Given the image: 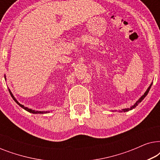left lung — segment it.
Segmentation results:
<instances>
[{
	"instance_id": "obj_1",
	"label": "left lung",
	"mask_w": 160,
	"mask_h": 160,
	"mask_svg": "<svg viewBox=\"0 0 160 160\" xmlns=\"http://www.w3.org/2000/svg\"><path fill=\"white\" fill-rule=\"evenodd\" d=\"M152 84H151L150 86L148 87V88L147 89V90L146 91V92L143 94V95H142V96H141V98H140V99H139L138 100V101H137L136 102H135V103L134 105H133L132 106H131L130 108H125V109H123V110H122V111H123L124 112H126V111H130V110H132V108H135V107H136V106H138V104L140 103V102H141L142 101V100H143L144 99V98H145L146 96L147 95V94L148 93V92H149V89H150V88H151V87H152Z\"/></svg>"
}]
</instances>
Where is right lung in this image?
<instances>
[{"label":"right lung","instance_id":"1","mask_svg":"<svg viewBox=\"0 0 160 160\" xmlns=\"http://www.w3.org/2000/svg\"><path fill=\"white\" fill-rule=\"evenodd\" d=\"M9 92H10V95H11V96H12L13 99L14 100V101L16 102L18 104L19 106H21L22 108H24V109H25V110H26V111H28V112H30V113H49V111H34V110H32V109H30V108H27V107H25V106H23V105H22V104L19 103V102L18 101H17V100L16 99H15V98L14 97V96H13L12 93L11 92V91H10V90H9Z\"/></svg>","mask_w":160,"mask_h":160}]
</instances>
